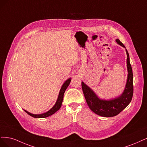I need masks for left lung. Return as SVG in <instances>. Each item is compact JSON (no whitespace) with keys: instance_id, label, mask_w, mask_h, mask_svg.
Masks as SVG:
<instances>
[{"instance_id":"8db88e82","label":"left lung","mask_w":147,"mask_h":147,"mask_svg":"<svg viewBox=\"0 0 147 147\" xmlns=\"http://www.w3.org/2000/svg\"><path fill=\"white\" fill-rule=\"evenodd\" d=\"M115 41L117 44L126 49L124 45L119 39H116ZM125 50L127 54V76L125 89L120 96L109 99H101L90 87L82 82V88L87 105L91 111L98 115L105 117L116 116L125 109L131 101L133 95V74L128 52L126 49Z\"/></svg>"}]
</instances>
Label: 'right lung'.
Instances as JSON below:
<instances>
[{
	"label": "right lung",
	"instance_id": "obj_1",
	"mask_svg": "<svg viewBox=\"0 0 147 147\" xmlns=\"http://www.w3.org/2000/svg\"><path fill=\"white\" fill-rule=\"evenodd\" d=\"M71 79V78L68 79L63 83V84L62 85V86H61V87L60 88V92H59V94L57 100L54 106L53 107H52L51 109L49 111H48V112H45L43 113H40V114H34V113L29 112L26 110H24V111L27 113H28V114H29V115L32 116V117H34V118H46V117H49L53 114H54V113H55L57 111H58L60 109V108L61 106V104H62V102H63V95H64L65 92L66 90V89L67 88V87H68V86L70 84Z\"/></svg>",
	"mask_w": 147,
	"mask_h": 147
}]
</instances>
